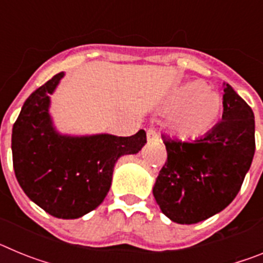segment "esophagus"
<instances>
[{"label": "esophagus", "mask_w": 263, "mask_h": 263, "mask_svg": "<svg viewBox=\"0 0 263 263\" xmlns=\"http://www.w3.org/2000/svg\"><path fill=\"white\" fill-rule=\"evenodd\" d=\"M146 136H147L148 142H157V141H159V134L153 127H148L147 132H146Z\"/></svg>", "instance_id": "obj_1"}]
</instances>
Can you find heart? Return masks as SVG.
Here are the masks:
<instances>
[{
	"label": "heart",
	"mask_w": 263,
	"mask_h": 263,
	"mask_svg": "<svg viewBox=\"0 0 263 263\" xmlns=\"http://www.w3.org/2000/svg\"><path fill=\"white\" fill-rule=\"evenodd\" d=\"M166 108L174 109L167 120L170 132L182 141H192L206 136L217 125L222 100L204 83L195 81L176 90Z\"/></svg>",
	"instance_id": "b5f03b06"
}]
</instances>
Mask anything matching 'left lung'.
I'll return each instance as SVG.
<instances>
[{
    "label": "left lung",
    "mask_w": 263,
    "mask_h": 263,
    "mask_svg": "<svg viewBox=\"0 0 263 263\" xmlns=\"http://www.w3.org/2000/svg\"><path fill=\"white\" fill-rule=\"evenodd\" d=\"M224 111L210 133L194 142L164 138L167 162L153 195L160 211L178 224H196L233 201L255 152L252 108L224 83Z\"/></svg>",
    "instance_id": "left-lung-1"
}]
</instances>
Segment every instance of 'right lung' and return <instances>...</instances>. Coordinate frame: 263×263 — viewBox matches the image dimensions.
I'll return each mask as SVG.
<instances>
[{
	"label": "right lung",
	"mask_w": 263,
	"mask_h": 263,
	"mask_svg": "<svg viewBox=\"0 0 263 263\" xmlns=\"http://www.w3.org/2000/svg\"><path fill=\"white\" fill-rule=\"evenodd\" d=\"M60 72L25 101L11 134L15 178L30 200L51 216L79 218L103 203L118 158L137 154L146 132L132 137L101 133L69 136L58 132L50 113Z\"/></svg>",
	"instance_id": "obj_1"
}]
</instances>
